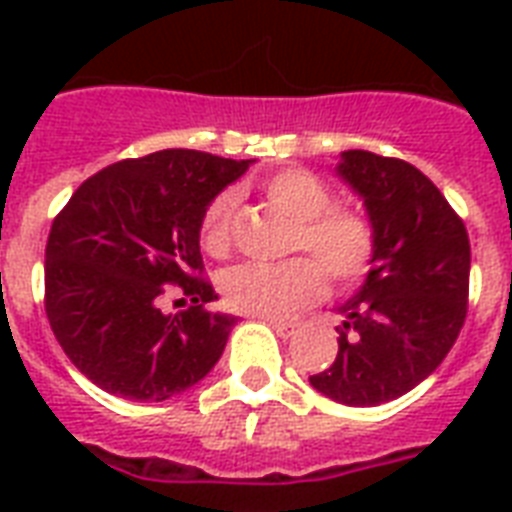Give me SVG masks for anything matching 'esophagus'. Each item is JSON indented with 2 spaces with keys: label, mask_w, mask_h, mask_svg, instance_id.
<instances>
[{
  "label": "esophagus",
  "mask_w": 512,
  "mask_h": 512,
  "mask_svg": "<svg viewBox=\"0 0 512 512\" xmlns=\"http://www.w3.org/2000/svg\"><path fill=\"white\" fill-rule=\"evenodd\" d=\"M265 321H268V327H271L279 337H292L297 332V324H292V321H279V319H265Z\"/></svg>",
  "instance_id": "obj_1"
}]
</instances>
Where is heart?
Returning <instances> with one entry per match:
<instances>
[{"instance_id": "obj_1", "label": "heart", "mask_w": 512, "mask_h": 512, "mask_svg": "<svg viewBox=\"0 0 512 512\" xmlns=\"http://www.w3.org/2000/svg\"><path fill=\"white\" fill-rule=\"evenodd\" d=\"M265 199L295 220L289 236V252H305L310 257H292L287 263H247L223 276L225 303L233 311L281 319L316 303L327 279L335 284H353L372 268L377 252V236L369 217L358 209L337 207L332 185L305 167H287L263 180ZM236 228V196L231 191L217 193L209 201L199 223L201 247L212 257H225L233 249Z\"/></svg>"}]
</instances>
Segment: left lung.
<instances>
[{"mask_svg": "<svg viewBox=\"0 0 512 512\" xmlns=\"http://www.w3.org/2000/svg\"><path fill=\"white\" fill-rule=\"evenodd\" d=\"M337 175L377 236L364 287L342 305L332 366L311 385L345 406L404 396L438 369L468 316L470 241L433 180L404 159L345 151Z\"/></svg>", "mask_w": 512, "mask_h": 512, "instance_id": "left-lung-1", "label": "left lung"}]
</instances>
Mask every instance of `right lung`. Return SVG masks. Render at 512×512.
Wrapping results in <instances>:
<instances>
[{
  "label": "right lung",
  "instance_id": "1",
  "mask_svg": "<svg viewBox=\"0 0 512 512\" xmlns=\"http://www.w3.org/2000/svg\"><path fill=\"white\" fill-rule=\"evenodd\" d=\"M252 162L167 148L87 177L52 220L44 249V311L71 364L130 401L191 388L223 356L236 319L201 273L204 209ZM175 283L192 305L161 311Z\"/></svg>",
  "mask_w": 512,
  "mask_h": 512
}]
</instances>
